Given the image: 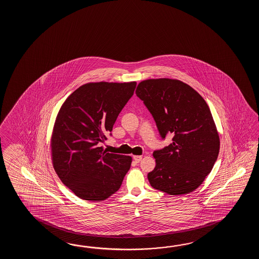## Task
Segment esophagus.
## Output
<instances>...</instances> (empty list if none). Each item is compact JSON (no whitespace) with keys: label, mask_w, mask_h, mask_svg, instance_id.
<instances>
[{"label":"esophagus","mask_w":259,"mask_h":259,"mask_svg":"<svg viewBox=\"0 0 259 259\" xmlns=\"http://www.w3.org/2000/svg\"><path fill=\"white\" fill-rule=\"evenodd\" d=\"M133 159L139 163L141 160L143 159V155H133Z\"/></svg>","instance_id":"34e87169"}]
</instances>
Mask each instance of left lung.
Here are the masks:
<instances>
[{
	"instance_id": "1",
	"label": "left lung",
	"mask_w": 259,
	"mask_h": 259,
	"mask_svg": "<svg viewBox=\"0 0 259 259\" xmlns=\"http://www.w3.org/2000/svg\"><path fill=\"white\" fill-rule=\"evenodd\" d=\"M138 97L154 117L161 137L172 143L154 151L152 187L170 194L192 193L204 182L220 153V135L209 107L190 85L173 78H150L138 84Z\"/></svg>"
}]
</instances>
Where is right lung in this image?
<instances>
[{
	"instance_id": "obj_1",
	"label": "right lung",
	"mask_w": 259,
	"mask_h": 259,
	"mask_svg": "<svg viewBox=\"0 0 259 259\" xmlns=\"http://www.w3.org/2000/svg\"><path fill=\"white\" fill-rule=\"evenodd\" d=\"M136 84L86 83L61 106L51 137L52 162L61 182L77 197L101 202L121 186L132 156L110 154L100 144L112 132Z\"/></svg>"
}]
</instances>
